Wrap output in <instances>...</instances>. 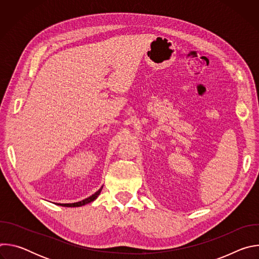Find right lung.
Returning <instances> with one entry per match:
<instances>
[{
    "mask_svg": "<svg viewBox=\"0 0 259 259\" xmlns=\"http://www.w3.org/2000/svg\"><path fill=\"white\" fill-rule=\"evenodd\" d=\"M101 190H102V188L101 189H99L94 195H92V196H90L89 198H87V199H85V200H83V201H81V202H77V203H72V204H58V205H60V206H64V207H80V206H83V205H86V204H88V203H91L92 201H94L98 196H99V194H100V192H101Z\"/></svg>",
    "mask_w": 259,
    "mask_h": 259,
    "instance_id": "1",
    "label": "right lung"
}]
</instances>
